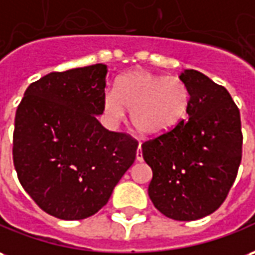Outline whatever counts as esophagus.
I'll return each instance as SVG.
<instances>
[{
    "instance_id": "obj_1",
    "label": "esophagus",
    "mask_w": 255,
    "mask_h": 255,
    "mask_svg": "<svg viewBox=\"0 0 255 255\" xmlns=\"http://www.w3.org/2000/svg\"><path fill=\"white\" fill-rule=\"evenodd\" d=\"M136 159L137 161H143V152H141V145L138 144L137 152H136Z\"/></svg>"
}]
</instances>
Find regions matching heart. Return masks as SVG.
Segmentation results:
<instances>
[{
  "instance_id": "heart-1",
  "label": "heart",
  "mask_w": 255,
  "mask_h": 255,
  "mask_svg": "<svg viewBox=\"0 0 255 255\" xmlns=\"http://www.w3.org/2000/svg\"><path fill=\"white\" fill-rule=\"evenodd\" d=\"M189 104L187 89L178 77L148 72H130L118 79L115 91H107L104 111L112 122L125 119L130 111L134 129L145 136L171 130L183 119Z\"/></svg>"
}]
</instances>
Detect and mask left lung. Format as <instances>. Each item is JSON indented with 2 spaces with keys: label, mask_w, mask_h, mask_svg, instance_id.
<instances>
[{
  "label": "left lung",
  "mask_w": 255,
  "mask_h": 255,
  "mask_svg": "<svg viewBox=\"0 0 255 255\" xmlns=\"http://www.w3.org/2000/svg\"><path fill=\"white\" fill-rule=\"evenodd\" d=\"M179 79L190 96L189 121L145 140L141 150L152 169L148 196L155 208L175 221H196L217 211L235 183L243 133L224 86L194 69Z\"/></svg>",
  "instance_id": "8db88e82"
}]
</instances>
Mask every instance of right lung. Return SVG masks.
Masks as SVG:
<instances>
[{
  "mask_svg": "<svg viewBox=\"0 0 255 255\" xmlns=\"http://www.w3.org/2000/svg\"><path fill=\"white\" fill-rule=\"evenodd\" d=\"M107 65L51 72L17 105L12 157L17 179L44 212L89 218L110 200L134 162L137 140L110 131L104 112Z\"/></svg>",
  "mask_w": 255,
  "mask_h": 255,
  "instance_id": "1",
  "label": "right lung"
}]
</instances>
